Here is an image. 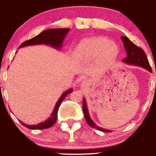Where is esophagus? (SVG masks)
<instances>
[{"instance_id": "1", "label": "esophagus", "mask_w": 156, "mask_h": 156, "mask_svg": "<svg viewBox=\"0 0 156 156\" xmlns=\"http://www.w3.org/2000/svg\"><path fill=\"white\" fill-rule=\"evenodd\" d=\"M88 82H89L88 80H83V83H88Z\"/></svg>"}]
</instances>
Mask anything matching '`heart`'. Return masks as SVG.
I'll use <instances>...</instances> for the list:
<instances>
[{"label": "heart", "mask_w": 156, "mask_h": 156, "mask_svg": "<svg viewBox=\"0 0 156 156\" xmlns=\"http://www.w3.org/2000/svg\"><path fill=\"white\" fill-rule=\"evenodd\" d=\"M119 48L105 37H94L83 40L75 49V55L82 60H92L99 57L103 64H110L117 58Z\"/></svg>", "instance_id": "1"}]
</instances>
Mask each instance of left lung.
I'll use <instances>...</instances> for the list:
<instances>
[{
    "mask_svg": "<svg viewBox=\"0 0 156 156\" xmlns=\"http://www.w3.org/2000/svg\"><path fill=\"white\" fill-rule=\"evenodd\" d=\"M121 39L122 41L123 44H124L125 51L127 52V57L123 58L122 62L126 64H131V65H135L138 66V67H143L144 69H146L147 70L152 73L151 67H150L149 62H148L147 59V55L144 53V51L141 48L138 47L135 44L133 43L128 37L123 36V37H121ZM83 111L86 121L88 123L89 126L103 132H112L111 130L103 129V128H101V127H98L93 122L92 119H91V117H89L88 108H87V102H86L85 98H83Z\"/></svg>",
    "mask_w": 156,
    "mask_h": 156,
    "instance_id": "left-lung-1",
    "label": "left lung"
}]
</instances>
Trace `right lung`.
<instances>
[{"label": "right lung", "mask_w": 156, "mask_h": 156, "mask_svg": "<svg viewBox=\"0 0 156 156\" xmlns=\"http://www.w3.org/2000/svg\"><path fill=\"white\" fill-rule=\"evenodd\" d=\"M69 31V28H50V29H47L45 31L41 32L39 35L36 36L34 38L23 42V44H20L19 48L29 45H35V44H48V45L51 46L55 49H59L62 47L64 39ZM72 92L73 89H69L62 94V96L60 97V98L55 105V108L52 112L51 117L48 118L46 121L33 125H26L22 122H20L25 127L32 130H42L51 128L56 122L57 117H58L57 113H58V108H59L61 103L64 98L67 97V94Z\"/></svg>", "instance_id": "obj_1"}]
</instances>
